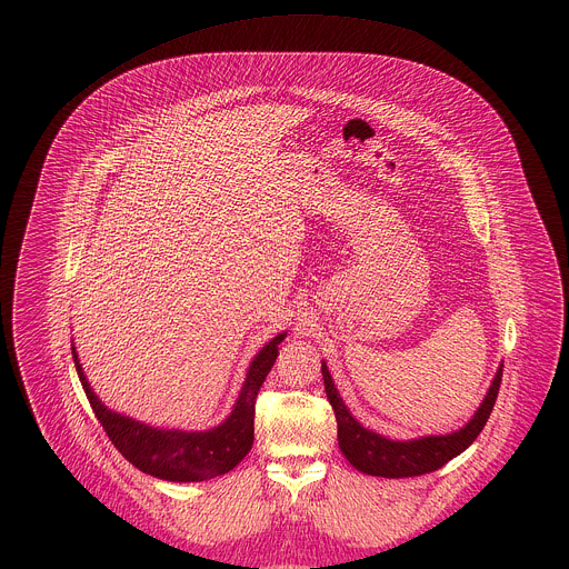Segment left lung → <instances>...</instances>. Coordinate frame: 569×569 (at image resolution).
<instances>
[{
    "label": "left lung",
    "mask_w": 569,
    "mask_h": 569,
    "mask_svg": "<svg viewBox=\"0 0 569 569\" xmlns=\"http://www.w3.org/2000/svg\"><path fill=\"white\" fill-rule=\"evenodd\" d=\"M322 375H325L326 397L335 409L337 440H339L341 453L357 471L368 476H379V478H413V476L431 473L445 467L451 458L460 456L465 449H469V445H473V440L485 429L501 386V368H499L485 403L476 411L471 422L460 431H453L447 436H427L409 442H395L375 431L363 429L339 399L337 388L332 386V379L325 363H322Z\"/></svg>",
    "instance_id": "left-lung-1"
}]
</instances>
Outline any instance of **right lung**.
Wrapping results in <instances>:
<instances>
[{"label": "right lung", "instance_id": "obj_1", "mask_svg": "<svg viewBox=\"0 0 569 569\" xmlns=\"http://www.w3.org/2000/svg\"><path fill=\"white\" fill-rule=\"evenodd\" d=\"M284 332L273 337L251 361L241 397L232 416L210 431H177L147 427L133 418L120 416L102 406L91 392L79 355L72 346L82 390L98 422L107 431L113 447L140 471L168 482H203L232 471L253 445V411L260 386L264 383Z\"/></svg>", "mask_w": 569, "mask_h": 569}]
</instances>
